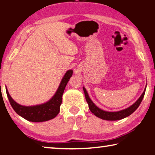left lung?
<instances>
[{"instance_id": "left-lung-1", "label": "left lung", "mask_w": 155, "mask_h": 155, "mask_svg": "<svg viewBox=\"0 0 155 155\" xmlns=\"http://www.w3.org/2000/svg\"><path fill=\"white\" fill-rule=\"evenodd\" d=\"M83 88L84 93H85L86 101H87V103H88L89 109H90L91 112L95 115L96 117H98L101 119L110 120V121H115V120H122L123 118H125V117L129 116L130 115L132 114L138 108V107L140 106L141 101H142L144 94H145L146 86L145 89H144L143 92L135 103H133L132 105H130L129 107H128V108L123 110H120V111H106L98 108V107L93 103L92 101H91V98H90L87 91L86 90L85 87H83Z\"/></svg>"}]
</instances>
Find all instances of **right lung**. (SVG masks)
<instances>
[{
  "mask_svg": "<svg viewBox=\"0 0 155 155\" xmlns=\"http://www.w3.org/2000/svg\"><path fill=\"white\" fill-rule=\"evenodd\" d=\"M72 74V70H68L62 78L58 89L54 96L48 101L38 105L24 106L17 103L10 96L6 87L7 95L12 108L18 115L30 122H41L54 118L59 113L60 106L62 103L63 94Z\"/></svg>",
  "mask_w": 155,
  "mask_h": 155,
  "instance_id": "1",
  "label": "right lung"
}]
</instances>
